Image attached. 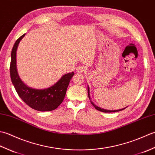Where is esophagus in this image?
I'll return each mask as SVG.
<instances>
[{"mask_svg": "<svg viewBox=\"0 0 155 155\" xmlns=\"http://www.w3.org/2000/svg\"><path fill=\"white\" fill-rule=\"evenodd\" d=\"M86 71V67H84V66H79V67L77 68V72H83Z\"/></svg>", "mask_w": 155, "mask_h": 155, "instance_id": "1", "label": "esophagus"}]
</instances>
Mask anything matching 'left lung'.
Listing matches in <instances>:
<instances>
[{
    "mask_svg": "<svg viewBox=\"0 0 155 155\" xmlns=\"http://www.w3.org/2000/svg\"><path fill=\"white\" fill-rule=\"evenodd\" d=\"M88 98H89V99H90V101H91V104L93 105L94 107L95 108H96L97 110H99V111H101V112H104V113H114V112H118V111L123 110L125 109V108H127V107H125V108H122V109H118V110H108L104 109V108H100V107H97V105H95V104H94L93 103V102L91 101V97H90V91H89V87H88Z\"/></svg>",
    "mask_w": 155,
    "mask_h": 155,
    "instance_id": "8db88e82",
    "label": "left lung"
}]
</instances>
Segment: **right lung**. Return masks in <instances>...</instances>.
Listing matches in <instances>:
<instances>
[{"mask_svg":"<svg viewBox=\"0 0 155 155\" xmlns=\"http://www.w3.org/2000/svg\"><path fill=\"white\" fill-rule=\"evenodd\" d=\"M25 35L16 40L11 52L10 74L12 83L20 98L31 108L38 111L54 110L63 101L69 83L74 73L72 72L64 74L57 83L45 89H35L27 87L21 81L16 67V51L20 41Z\"/></svg>","mask_w":155,"mask_h":155,"instance_id":"right-lung-1","label":"right lung"}]
</instances>
